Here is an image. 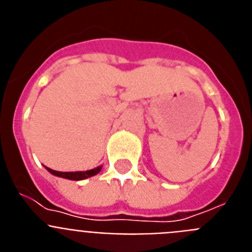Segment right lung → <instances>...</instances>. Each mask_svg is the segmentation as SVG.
I'll return each instance as SVG.
<instances>
[{
    "label": "right lung",
    "mask_w": 252,
    "mask_h": 252,
    "mask_svg": "<svg viewBox=\"0 0 252 252\" xmlns=\"http://www.w3.org/2000/svg\"><path fill=\"white\" fill-rule=\"evenodd\" d=\"M101 169H102V165L97 166V168L94 169H91V170H86V171H57V170H53V169L50 168H46V170H48L49 173H51L53 175H55V177L64 178V179L83 180V179H87V178L93 177V175L95 174H98L99 171H101Z\"/></svg>",
    "instance_id": "add662e5"
}]
</instances>
